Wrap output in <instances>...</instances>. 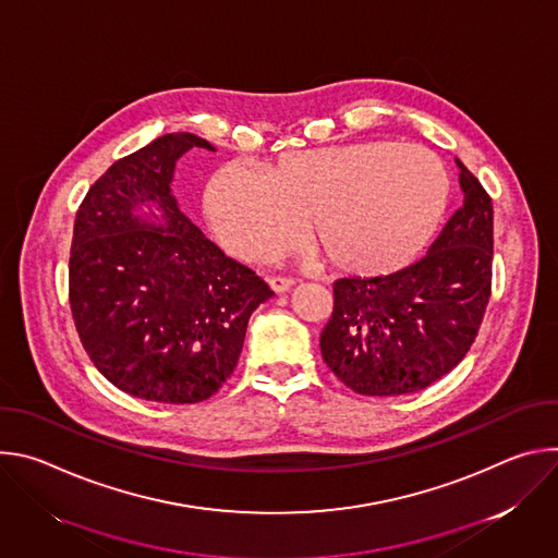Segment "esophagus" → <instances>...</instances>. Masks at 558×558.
I'll return each instance as SVG.
<instances>
[{"label": "esophagus", "instance_id": "34e87169", "mask_svg": "<svg viewBox=\"0 0 558 558\" xmlns=\"http://www.w3.org/2000/svg\"><path fill=\"white\" fill-rule=\"evenodd\" d=\"M269 284H271V289H274L276 293H284V291H289V289L293 287V280H291V278L271 276V278H269Z\"/></svg>", "mask_w": 558, "mask_h": 558}]
</instances>
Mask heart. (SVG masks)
I'll return each instance as SVG.
<instances>
[{
  "mask_svg": "<svg viewBox=\"0 0 558 558\" xmlns=\"http://www.w3.org/2000/svg\"><path fill=\"white\" fill-rule=\"evenodd\" d=\"M450 194L439 158L420 145L344 143L284 151L260 174L227 166L205 209L220 243L260 260L304 229L349 274H386L413 260L439 227Z\"/></svg>",
  "mask_w": 558,
  "mask_h": 558,
  "instance_id": "b5f03b06",
  "label": "heart"
}]
</instances>
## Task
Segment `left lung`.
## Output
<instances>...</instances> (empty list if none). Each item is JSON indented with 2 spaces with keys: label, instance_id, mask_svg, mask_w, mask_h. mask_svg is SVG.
I'll return each mask as SVG.
<instances>
[{
  "label": "left lung",
  "instance_id": "left-lung-1",
  "mask_svg": "<svg viewBox=\"0 0 558 558\" xmlns=\"http://www.w3.org/2000/svg\"><path fill=\"white\" fill-rule=\"evenodd\" d=\"M463 205L428 254L377 278H340L323 360L351 390L409 395L450 373L480 333L493 289V201L461 163Z\"/></svg>",
  "mask_w": 558,
  "mask_h": 558
}]
</instances>
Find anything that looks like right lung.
I'll return each mask as SVG.
<instances>
[{
	"label": "right lung",
	"mask_w": 558,
	"mask_h": 558,
	"mask_svg": "<svg viewBox=\"0 0 558 558\" xmlns=\"http://www.w3.org/2000/svg\"><path fill=\"white\" fill-rule=\"evenodd\" d=\"M214 145L177 132L119 158L74 218L70 308L99 373L132 397L198 404L231 377L252 313L274 295L179 209V158ZM156 206L151 221L136 208Z\"/></svg>",
	"instance_id": "1"
}]
</instances>
